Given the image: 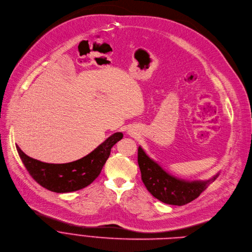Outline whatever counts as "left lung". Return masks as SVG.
I'll list each match as a JSON object with an SVG mask.
<instances>
[{
    "label": "left lung",
    "instance_id": "obj_1",
    "mask_svg": "<svg viewBox=\"0 0 252 252\" xmlns=\"http://www.w3.org/2000/svg\"><path fill=\"white\" fill-rule=\"evenodd\" d=\"M138 163L142 180L148 191L158 200L170 205L182 206L195 200L219 176V172L208 180H184L164 170L150 158L140 146Z\"/></svg>",
    "mask_w": 252,
    "mask_h": 252
}]
</instances>
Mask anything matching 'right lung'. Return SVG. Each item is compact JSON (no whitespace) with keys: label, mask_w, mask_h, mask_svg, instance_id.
Instances as JSON below:
<instances>
[{"label":"right lung","mask_w":252,"mask_h":252,"mask_svg":"<svg viewBox=\"0 0 252 252\" xmlns=\"http://www.w3.org/2000/svg\"><path fill=\"white\" fill-rule=\"evenodd\" d=\"M116 132L87 156L66 164H48L27 156L18 146V154L32 178L45 189L55 193L74 192L90 185L100 174L111 148L123 139Z\"/></svg>","instance_id":"1"}]
</instances>
